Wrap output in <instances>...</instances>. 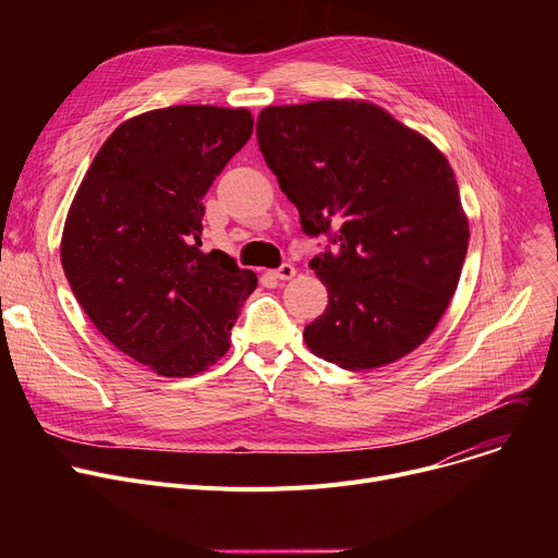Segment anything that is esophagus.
Returning a JSON list of instances; mask_svg holds the SVG:
<instances>
[{"label": "esophagus", "instance_id": "34e87169", "mask_svg": "<svg viewBox=\"0 0 558 558\" xmlns=\"http://www.w3.org/2000/svg\"><path fill=\"white\" fill-rule=\"evenodd\" d=\"M271 276H274L276 280H291V278L296 276V267H294V264L284 262V264H280L278 269H274V271H271Z\"/></svg>", "mask_w": 558, "mask_h": 558}]
</instances>
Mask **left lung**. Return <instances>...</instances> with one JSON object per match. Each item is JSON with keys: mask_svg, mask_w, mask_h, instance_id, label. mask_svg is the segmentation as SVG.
Instances as JSON below:
<instances>
[{"mask_svg": "<svg viewBox=\"0 0 558 558\" xmlns=\"http://www.w3.org/2000/svg\"><path fill=\"white\" fill-rule=\"evenodd\" d=\"M255 133L303 232L332 244L310 262L328 287L303 335L312 353L345 371L412 353L448 310L471 238L446 156L355 99L269 106Z\"/></svg>", "mask_w": 558, "mask_h": 558, "instance_id": "obj_1", "label": "left lung"}]
</instances>
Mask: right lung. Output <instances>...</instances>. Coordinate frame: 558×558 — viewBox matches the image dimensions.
Returning a JSON list of instances; mask_svg holds the SVG:
<instances>
[{"instance_id": "right-lung-1", "label": "right lung", "mask_w": 558, "mask_h": 558, "mask_svg": "<svg viewBox=\"0 0 558 558\" xmlns=\"http://www.w3.org/2000/svg\"><path fill=\"white\" fill-rule=\"evenodd\" d=\"M253 133L246 108L171 106L117 126L68 213L61 262L95 328L165 377L226 355L257 278L203 253V196Z\"/></svg>"}]
</instances>
